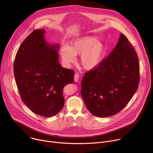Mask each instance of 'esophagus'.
<instances>
[{
    "label": "esophagus",
    "mask_w": 153,
    "mask_h": 153,
    "mask_svg": "<svg viewBox=\"0 0 153 153\" xmlns=\"http://www.w3.org/2000/svg\"><path fill=\"white\" fill-rule=\"evenodd\" d=\"M79 79V76L78 74H75L74 75V81L75 82H78Z\"/></svg>",
    "instance_id": "obj_1"
}]
</instances>
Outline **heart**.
Wrapping results in <instances>:
<instances>
[{
    "instance_id": "b5f03b06",
    "label": "heart",
    "mask_w": 153,
    "mask_h": 153,
    "mask_svg": "<svg viewBox=\"0 0 153 153\" xmlns=\"http://www.w3.org/2000/svg\"><path fill=\"white\" fill-rule=\"evenodd\" d=\"M106 48L95 36H85L70 42L68 46L63 45L60 54L64 64L68 67L76 62V56L80 55L79 62L86 70L96 68L103 60Z\"/></svg>"
}]
</instances>
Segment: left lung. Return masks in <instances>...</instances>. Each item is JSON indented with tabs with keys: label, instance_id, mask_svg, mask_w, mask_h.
<instances>
[{
	"label": "left lung",
	"instance_id": "1",
	"mask_svg": "<svg viewBox=\"0 0 153 153\" xmlns=\"http://www.w3.org/2000/svg\"><path fill=\"white\" fill-rule=\"evenodd\" d=\"M139 78L137 53L126 37L120 34L117 44L108 57L85 74L81 96L91 114L99 117L111 116L131 99Z\"/></svg>",
	"mask_w": 153,
	"mask_h": 153
}]
</instances>
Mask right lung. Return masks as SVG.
Listing matches in <instances>:
<instances>
[{
  "label": "right lung",
  "instance_id": "obj_1",
  "mask_svg": "<svg viewBox=\"0 0 153 153\" xmlns=\"http://www.w3.org/2000/svg\"><path fill=\"white\" fill-rule=\"evenodd\" d=\"M44 29L33 31L20 46L14 74L20 97L34 113L45 117L57 114L64 105L63 87L74 82V71L63 68L59 44L45 39Z\"/></svg>",
  "mask_w": 153,
  "mask_h": 153
}]
</instances>
